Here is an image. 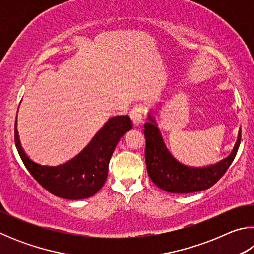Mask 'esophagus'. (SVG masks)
I'll use <instances>...</instances> for the list:
<instances>
[{"label": "esophagus", "mask_w": 254, "mask_h": 254, "mask_svg": "<svg viewBox=\"0 0 254 254\" xmlns=\"http://www.w3.org/2000/svg\"><path fill=\"white\" fill-rule=\"evenodd\" d=\"M142 113L143 110L142 107L136 106L133 107V109L130 111V118L132 120V123L134 127H139L141 123H142Z\"/></svg>", "instance_id": "1"}]
</instances>
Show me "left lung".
<instances>
[{
    "mask_svg": "<svg viewBox=\"0 0 254 254\" xmlns=\"http://www.w3.org/2000/svg\"><path fill=\"white\" fill-rule=\"evenodd\" d=\"M148 120L144 124L147 170L152 182L165 191L188 194L212 187L229 169L240 147L241 131L230 156L220 162L204 167L184 165L167 148L152 113L148 114Z\"/></svg>",
    "mask_w": 254,
    "mask_h": 254,
    "instance_id": "8db88e82",
    "label": "left lung"
}]
</instances>
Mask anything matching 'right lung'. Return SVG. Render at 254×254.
<instances>
[{"mask_svg": "<svg viewBox=\"0 0 254 254\" xmlns=\"http://www.w3.org/2000/svg\"><path fill=\"white\" fill-rule=\"evenodd\" d=\"M131 128L132 121L127 115L111 118L83 151L58 166L39 165L25 154L20 142L16 121L14 140L20 157L32 177L51 194L75 200L92 197L103 187L114 149Z\"/></svg>", "mask_w": 254, "mask_h": 254, "instance_id": "obj_1", "label": "right lung"}]
</instances>
